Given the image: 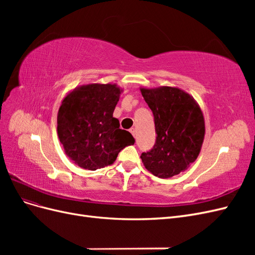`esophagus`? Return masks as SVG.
<instances>
[{
	"label": "esophagus",
	"instance_id": "esophagus-1",
	"mask_svg": "<svg viewBox=\"0 0 255 255\" xmlns=\"http://www.w3.org/2000/svg\"><path fill=\"white\" fill-rule=\"evenodd\" d=\"M129 132H130V134H132L134 137H136V129L133 128H130L129 129Z\"/></svg>",
	"mask_w": 255,
	"mask_h": 255
}]
</instances>
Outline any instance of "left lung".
I'll return each instance as SVG.
<instances>
[{
    "label": "left lung",
    "instance_id": "1",
    "mask_svg": "<svg viewBox=\"0 0 255 255\" xmlns=\"http://www.w3.org/2000/svg\"><path fill=\"white\" fill-rule=\"evenodd\" d=\"M154 115L156 141L141 154L143 166L153 175L168 179L197 159L205 135L203 113L196 100L177 87H140Z\"/></svg>",
    "mask_w": 255,
    "mask_h": 255
}]
</instances>
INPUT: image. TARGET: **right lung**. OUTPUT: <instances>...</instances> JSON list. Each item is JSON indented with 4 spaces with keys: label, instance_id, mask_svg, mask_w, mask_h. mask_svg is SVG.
Segmentation results:
<instances>
[{
    "label": "right lung",
    "instance_id": "1",
    "mask_svg": "<svg viewBox=\"0 0 255 255\" xmlns=\"http://www.w3.org/2000/svg\"><path fill=\"white\" fill-rule=\"evenodd\" d=\"M122 88L116 84H87L63 99L57 113V134L66 155L75 165L97 170L112 165L135 139L113 117Z\"/></svg>",
    "mask_w": 255,
    "mask_h": 255
}]
</instances>
